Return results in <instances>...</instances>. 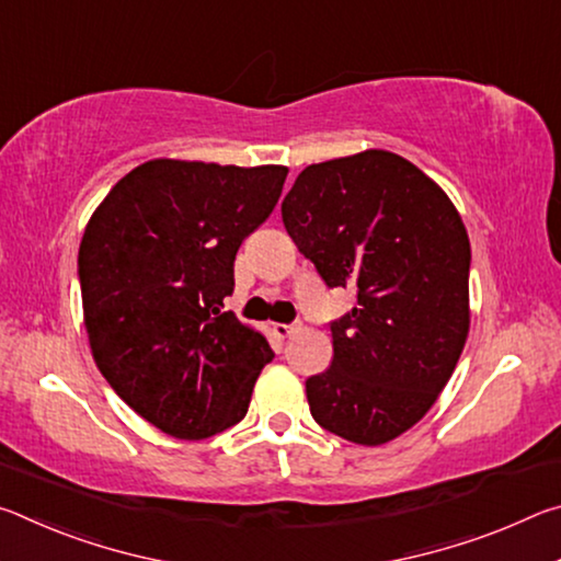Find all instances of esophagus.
I'll list each match as a JSON object with an SVG mask.
<instances>
[{"label":"esophagus","mask_w":561,"mask_h":561,"mask_svg":"<svg viewBox=\"0 0 561 561\" xmlns=\"http://www.w3.org/2000/svg\"><path fill=\"white\" fill-rule=\"evenodd\" d=\"M297 329H299V324H274V334H277L279 339H287V336H291Z\"/></svg>","instance_id":"esophagus-1"}]
</instances>
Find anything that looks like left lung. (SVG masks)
Returning a JSON list of instances; mask_svg holds the SVG:
<instances>
[{
	"instance_id": "1",
	"label": "left lung",
	"mask_w": 561,
	"mask_h": 561,
	"mask_svg": "<svg viewBox=\"0 0 561 561\" xmlns=\"http://www.w3.org/2000/svg\"><path fill=\"white\" fill-rule=\"evenodd\" d=\"M282 222L329 289L356 307L331 321L334 358L307 378L311 417L381 445L431 411L468 339L470 240L448 195L388 150L304 168Z\"/></svg>"
}]
</instances>
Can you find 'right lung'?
<instances>
[{"instance_id": "1", "label": "right lung", "mask_w": 561, "mask_h": 561, "mask_svg": "<svg viewBox=\"0 0 561 561\" xmlns=\"http://www.w3.org/2000/svg\"><path fill=\"white\" fill-rule=\"evenodd\" d=\"M289 170L150 160L113 185L79 250L93 358L123 401L173 438L240 423L274 358L222 311L234 257L267 220Z\"/></svg>"}]
</instances>
